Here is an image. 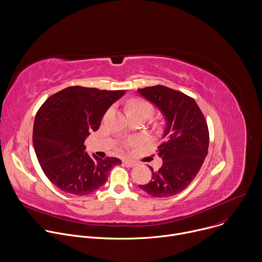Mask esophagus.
Instances as JSON below:
<instances>
[{
    "instance_id": "34e87169",
    "label": "esophagus",
    "mask_w": 262,
    "mask_h": 262,
    "mask_svg": "<svg viewBox=\"0 0 262 262\" xmlns=\"http://www.w3.org/2000/svg\"><path fill=\"white\" fill-rule=\"evenodd\" d=\"M123 164L126 166V167H135L137 165V163L135 161H132L129 159H124L123 160Z\"/></svg>"
}]
</instances>
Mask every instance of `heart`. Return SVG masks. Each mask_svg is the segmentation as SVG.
<instances>
[{
  "mask_svg": "<svg viewBox=\"0 0 262 262\" xmlns=\"http://www.w3.org/2000/svg\"><path fill=\"white\" fill-rule=\"evenodd\" d=\"M127 113H142L148 117L152 113V106L147 101L141 99H133L127 103Z\"/></svg>",
  "mask_w": 262,
  "mask_h": 262,
  "instance_id": "obj_1",
  "label": "heart"
}]
</instances>
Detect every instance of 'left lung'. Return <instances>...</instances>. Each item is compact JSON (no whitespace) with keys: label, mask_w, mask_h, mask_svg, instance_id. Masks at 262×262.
I'll use <instances>...</instances> for the list:
<instances>
[{"label":"left lung","mask_w":262,"mask_h":262,"mask_svg":"<svg viewBox=\"0 0 262 262\" xmlns=\"http://www.w3.org/2000/svg\"><path fill=\"white\" fill-rule=\"evenodd\" d=\"M163 115L165 127L158 152L163 161L151 180L139 188L152 197H169L183 191L199 172L208 151L209 135L196 101L182 92L158 85L138 89Z\"/></svg>","instance_id":"left-lung-1"}]
</instances>
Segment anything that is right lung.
<instances>
[{
  "instance_id": "right-lung-1",
  "label": "right lung",
  "mask_w": 262,
  "mask_h": 262,
  "mask_svg": "<svg viewBox=\"0 0 262 262\" xmlns=\"http://www.w3.org/2000/svg\"><path fill=\"white\" fill-rule=\"evenodd\" d=\"M125 92L68 87L50 96L37 112L33 126L35 154L47 177L61 191L88 195L106 182L112 168L121 164L116 158L89 156L84 142Z\"/></svg>"
}]
</instances>
